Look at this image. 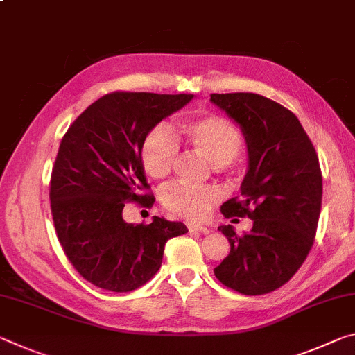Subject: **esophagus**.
Wrapping results in <instances>:
<instances>
[{"instance_id": "1", "label": "esophagus", "mask_w": 355, "mask_h": 355, "mask_svg": "<svg viewBox=\"0 0 355 355\" xmlns=\"http://www.w3.org/2000/svg\"><path fill=\"white\" fill-rule=\"evenodd\" d=\"M188 229L191 230V232H200V234L210 232V229L204 226V224H199V223H188Z\"/></svg>"}]
</instances>
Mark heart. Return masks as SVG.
Wrapping results in <instances>:
<instances>
[{
  "instance_id": "b5f03b06",
  "label": "heart",
  "mask_w": 355,
  "mask_h": 355,
  "mask_svg": "<svg viewBox=\"0 0 355 355\" xmlns=\"http://www.w3.org/2000/svg\"><path fill=\"white\" fill-rule=\"evenodd\" d=\"M180 132L196 153L216 167L229 164L240 153L241 136L226 118L204 116L184 121L180 125ZM177 156L178 144L172 131L166 125H156L147 134L140 150L145 172L151 178H166L175 164ZM218 196V191L210 187L172 183L162 193V204L178 215L200 218L210 210Z\"/></svg>"
}]
</instances>
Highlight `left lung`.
Here are the masks:
<instances>
[{
    "mask_svg": "<svg viewBox=\"0 0 355 355\" xmlns=\"http://www.w3.org/2000/svg\"><path fill=\"white\" fill-rule=\"evenodd\" d=\"M210 101L240 126L248 150L240 199L224 202L221 211L252 219L245 235L230 224L218 227L230 252L215 275L240 294H267L294 277L313 246L322 202L316 150L299 118L272 99L227 93Z\"/></svg>",
    "mask_w": 355,
    "mask_h": 355,
    "instance_id": "left-lung-1",
    "label": "left lung"
}]
</instances>
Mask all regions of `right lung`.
I'll list each match as a JSON object with an SVG mask.
<instances>
[{
    "label": "right lung",
    "mask_w": 355,
    "mask_h": 355,
    "mask_svg": "<svg viewBox=\"0 0 355 355\" xmlns=\"http://www.w3.org/2000/svg\"><path fill=\"white\" fill-rule=\"evenodd\" d=\"M194 94L116 92L78 115L64 134L50 180L56 235L72 266L89 283L131 292L161 268L168 239L183 223L153 216L150 224L123 219L126 202L151 207L140 150L157 123Z\"/></svg>",
    "instance_id": "add662e5"
}]
</instances>
